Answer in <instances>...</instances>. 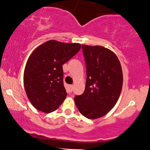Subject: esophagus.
Segmentation results:
<instances>
[{
	"label": "esophagus",
	"mask_w": 150,
	"mask_h": 150,
	"mask_svg": "<svg viewBox=\"0 0 150 150\" xmlns=\"http://www.w3.org/2000/svg\"><path fill=\"white\" fill-rule=\"evenodd\" d=\"M73 85H68V91H69L70 92H73Z\"/></svg>",
	"instance_id": "34e87169"
}]
</instances>
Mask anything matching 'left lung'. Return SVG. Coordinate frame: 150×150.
<instances>
[{"label": "left lung", "mask_w": 150, "mask_h": 150, "mask_svg": "<svg viewBox=\"0 0 150 150\" xmlns=\"http://www.w3.org/2000/svg\"><path fill=\"white\" fill-rule=\"evenodd\" d=\"M87 68L83 94L75 97L82 115L89 119L104 116L116 104L123 85V72L116 55L101 46L82 45Z\"/></svg>", "instance_id": "left-lung-1"}]
</instances>
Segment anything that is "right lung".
<instances>
[{
  "instance_id": "add662e5",
  "label": "right lung",
  "mask_w": 150,
  "mask_h": 150,
  "mask_svg": "<svg viewBox=\"0 0 150 150\" xmlns=\"http://www.w3.org/2000/svg\"><path fill=\"white\" fill-rule=\"evenodd\" d=\"M80 44L48 41L32 52L24 72L26 94L34 107L44 113L56 111L67 92L62 65L80 51Z\"/></svg>"
}]
</instances>
